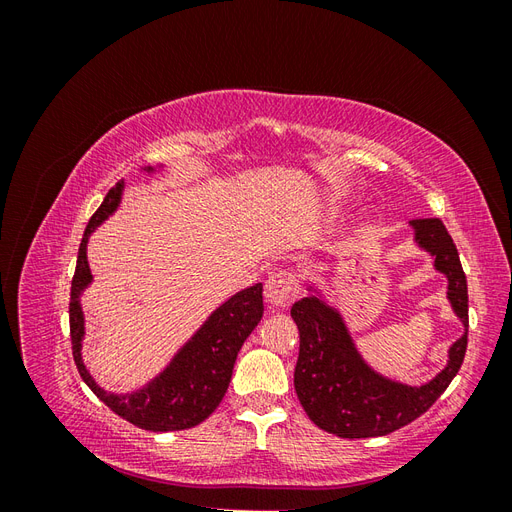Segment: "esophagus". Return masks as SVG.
<instances>
[{"label": "esophagus", "instance_id": "1", "mask_svg": "<svg viewBox=\"0 0 512 512\" xmlns=\"http://www.w3.org/2000/svg\"><path fill=\"white\" fill-rule=\"evenodd\" d=\"M299 294L297 275L292 271H277L265 284V299L273 309H286Z\"/></svg>", "mask_w": 512, "mask_h": 512}]
</instances>
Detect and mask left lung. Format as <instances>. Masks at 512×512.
<instances>
[{"label":"left lung","mask_w":512,"mask_h":512,"mask_svg":"<svg viewBox=\"0 0 512 512\" xmlns=\"http://www.w3.org/2000/svg\"><path fill=\"white\" fill-rule=\"evenodd\" d=\"M416 243L448 277V301L466 327L448 350V365L431 382L408 386L378 376L356 352L346 324L333 307L309 294L290 309L299 327L294 391L309 421L339 438H376L425 414L453 382L468 348V282L453 237L438 218L410 222Z\"/></svg>","instance_id":"obj_1"}]
</instances>
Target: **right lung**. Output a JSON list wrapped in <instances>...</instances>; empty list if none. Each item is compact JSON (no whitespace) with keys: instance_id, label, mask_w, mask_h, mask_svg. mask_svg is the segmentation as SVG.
I'll return each instance as SVG.
<instances>
[{"instance_id":"right-lung-1","label":"right lung","mask_w":512,"mask_h":512,"mask_svg":"<svg viewBox=\"0 0 512 512\" xmlns=\"http://www.w3.org/2000/svg\"><path fill=\"white\" fill-rule=\"evenodd\" d=\"M151 170V168H147ZM123 181L115 183L104 196L98 211L91 215L76 258V271L70 292V339L74 363L91 391L102 399L121 418L147 431H179L190 429L213 414L230 384L232 367L243 342L250 335L265 312L262 305V284L250 286L222 307L215 309L200 331L181 348L162 374L147 384L143 391L132 395H111L94 382L81 361L83 339V312L81 292L91 282L87 262V239L98 224L111 215L121 198Z\"/></svg>"}]
</instances>
